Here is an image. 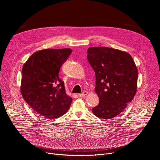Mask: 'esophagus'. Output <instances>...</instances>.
Returning <instances> with one entry per match:
<instances>
[{
  "label": "esophagus",
  "mask_w": 160,
  "mask_h": 160,
  "mask_svg": "<svg viewBox=\"0 0 160 160\" xmlns=\"http://www.w3.org/2000/svg\"><path fill=\"white\" fill-rule=\"evenodd\" d=\"M87 94H88V92H87V91H85V92H83V93L79 94H78V96H79V97H81V98H82V97H85Z\"/></svg>",
  "instance_id": "34e87169"
}]
</instances>
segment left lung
<instances>
[{
	"label": "left lung",
	"mask_w": 160,
	"mask_h": 160,
	"mask_svg": "<svg viewBox=\"0 0 160 160\" xmlns=\"http://www.w3.org/2000/svg\"><path fill=\"white\" fill-rule=\"evenodd\" d=\"M87 59L96 74L99 104L92 111L98 118L118 115L133 99L138 88V68L127 52L107 47H91Z\"/></svg>",
	"instance_id": "8db88e82"
}]
</instances>
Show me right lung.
Wrapping results in <instances>:
<instances>
[{
	"label": "right lung",
	"mask_w": 160,
	"mask_h": 160,
	"mask_svg": "<svg viewBox=\"0 0 160 160\" xmlns=\"http://www.w3.org/2000/svg\"><path fill=\"white\" fill-rule=\"evenodd\" d=\"M72 51L70 48L40 50L22 66L20 87L22 98L44 118L60 117L70 107L72 98L66 94L59 72Z\"/></svg>",
	"instance_id": "obj_1"
}]
</instances>
